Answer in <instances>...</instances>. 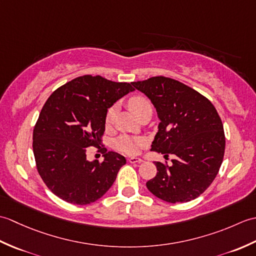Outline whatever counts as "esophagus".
Wrapping results in <instances>:
<instances>
[{"instance_id": "obj_1", "label": "esophagus", "mask_w": 256, "mask_h": 256, "mask_svg": "<svg viewBox=\"0 0 256 256\" xmlns=\"http://www.w3.org/2000/svg\"><path fill=\"white\" fill-rule=\"evenodd\" d=\"M128 162H132V164H136V162H138V164H140V162H142L143 160L140 158H134V157H133V158H130Z\"/></svg>"}]
</instances>
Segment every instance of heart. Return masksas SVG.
<instances>
[{"label":"heart","instance_id":"b5f03b06","mask_svg":"<svg viewBox=\"0 0 256 256\" xmlns=\"http://www.w3.org/2000/svg\"><path fill=\"white\" fill-rule=\"evenodd\" d=\"M128 106L133 113L140 118L142 114L146 112H152V103L148 99V98L142 96H133L128 100ZM116 111L118 108L116 106H112L110 108H108L106 112V125H111L116 118ZM116 148L122 153L126 154V155H136L138 153V150L140 146L144 145V140L142 138H130V136H121L118 138L116 143Z\"/></svg>","mask_w":256,"mask_h":256}]
</instances>
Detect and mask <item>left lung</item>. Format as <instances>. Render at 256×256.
I'll return each mask as SVG.
<instances>
[{
	"instance_id": "left-lung-1",
	"label": "left lung",
	"mask_w": 256,
	"mask_h": 256,
	"mask_svg": "<svg viewBox=\"0 0 256 256\" xmlns=\"http://www.w3.org/2000/svg\"><path fill=\"white\" fill-rule=\"evenodd\" d=\"M153 103L160 123L152 150L175 155L170 166L155 162L150 192L167 202H188L218 175L226 148L224 124L214 104L198 91L162 77L132 82Z\"/></svg>"
}]
</instances>
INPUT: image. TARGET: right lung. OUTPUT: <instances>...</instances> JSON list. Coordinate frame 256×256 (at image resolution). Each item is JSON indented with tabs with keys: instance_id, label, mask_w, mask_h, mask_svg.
Listing matches in <instances>:
<instances>
[{
	"instance_id": "obj_1",
	"label": "right lung",
	"mask_w": 256,
	"mask_h": 256,
	"mask_svg": "<svg viewBox=\"0 0 256 256\" xmlns=\"http://www.w3.org/2000/svg\"><path fill=\"white\" fill-rule=\"evenodd\" d=\"M133 90L131 84L86 74L48 98L32 132V150L38 174L57 197L89 204L116 182L125 157L103 148L104 160L89 162L86 150L101 142L108 108Z\"/></svg>"
}]
</instances>
